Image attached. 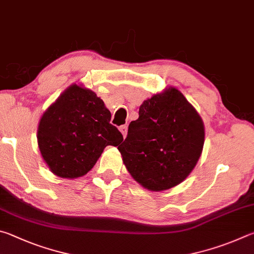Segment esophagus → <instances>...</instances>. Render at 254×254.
Segmentation results:
<instances>
[{"instance_id":"esophagus-1","label":"esophagus","mask_w":254,"mask_h":254,"mask_svg":"<svg viewBox=\"0 0 254 254\" xmlns=\"http://www.w3.org/2000/svg\"><path fill=\"white\" fill-rule=\"evenodd\" d=\"M119 130H120V132H122L123 134V136H124V138H126V136H127V126L126 125H123V126H120L119 127Z\"/></svg>"}]
</instances>
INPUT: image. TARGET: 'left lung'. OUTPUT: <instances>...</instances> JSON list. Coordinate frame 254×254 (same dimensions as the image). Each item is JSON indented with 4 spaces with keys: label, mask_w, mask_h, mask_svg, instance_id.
<instances>
[{
    "label": "left lung",
    "mask_w": 254,
    "mask_h": 254,
    "mask_svg": "<svg viewBox=\"0 0 254 254\" xmlns=\"http://www.w3.org/2000/svg\"><path fill=\"white\" fill-rule=\"evenodd\" d=\"M204 135L196 110L183 93L171 88L143 102L118 149L134 180L159 192L190 175L202 154Z\"/></svg>",
    "instance_id": "obj_1"
}]
</instances>
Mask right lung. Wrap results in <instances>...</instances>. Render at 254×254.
Returning <instances> with one entry per match:
<instances>
[{
	"label": "right lung",
	"mask_w": 254,
	"mask_h": 254,
	"mask_svg": "<svg viewBox=\"0 0 254 254\" xmlns=\"http://www.w3.org/2000/svg\"><path fill=\"white\" fill-rule=\"evenodd\" d=\"M111 114L90 89L72 84L43 114L38 144L47 165L57 176L77 179L95 165L106 146L124 137L110 124Z\"/></svg>",
	"instance_id": "right-lung-1"
}]
</instances>
